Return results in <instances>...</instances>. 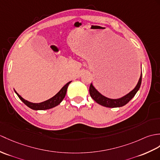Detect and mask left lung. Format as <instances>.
<instances>
[{
  "mask_svg": "<svg viewBox=\"0 0 160 160\" xmlns=\"http://www.w3.org/2000/svg\"><path fill=\"white\" fill-rule=\"evenodd\" d=\"M141 82H142V73H141L139 81L138 84H137L136 87L133 88L130 92H129L128 94L125 95L124 97L117 99H109L104 97V96H103L96 90L94 87L92 85V84H91L90 87H89V92H90L91 97L100 105L108 108L121 107L125 106V104H127V103L134 97L137 91L139 90V88L140 87Z\"/></svg>",
  "mask_w": 160,
  "mask_h": 160,
  "instance_id": "obj_1",
  "label": "left lung"
}]
</instances>
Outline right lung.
Returning a JSON list of instances; mask_svg holds the SVG:
<instances>
[{"mask_svg":"<svg viewBox=\"0 0 160 160\" xmlns=\"http://www.w3.org/2000/svg\"><path fill=\"white\" fill-rule=\"evenodd\" d=\"M70 82H69L68 83H67L65 86L61 89L60 91H59L57 95H55L53 98H52L48 100H46L45 102L39 103L29 102L27 101V100H25L24 99L22 98L19 94L17 93V92L16 91H15V92H16V93L18 96V98L22 100V102H23L25 105H27L28 107H29L30 108H31L32 110H48V109L52 108L57 106L62 102V100L64 99L65 96L66 95L67 89H68V85L70 84Z\"/></svg>","mask_w":160,"mask_h":160,"instance_id":"add662e5","label":"right lung"}]
</instances>
